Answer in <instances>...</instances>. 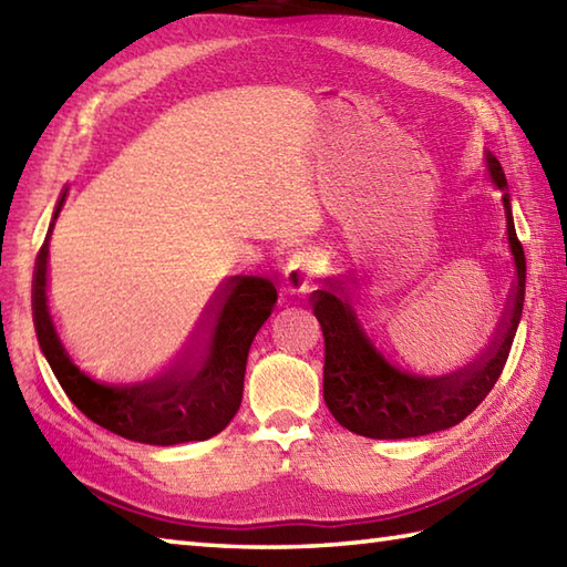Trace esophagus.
Instances as JSON below:
<instances>
[{
  "label": "esophagus",
  "instance_id": "1",
  "mask_svg": "<svg viewBox=\"0 0 567 567\" xmlns=\"http://www.w3.org/2000/svg\"><path fill=\"white\" fill-rule=\"evenodd\" d=\"M319 282V258L315 250L299 248L287 258L282 268L285 295H309Z\"/></svg>",
  "mask_w": 567,
  "mask_h": 567
}]
</instances>
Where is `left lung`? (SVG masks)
Wrapping results in <instances>:
<instances>
[{
    "label": "left lung",
    "instance_id": "obj_1",
    "mask_svg": "<svg viewBox=\"0 0 567 567\" xmlns=\"http://www.w3.org/2000/svg\"><path fill=\"white\" fill-rule=\"evenodd\" d=\"M487 175L489 183L504 192L502 202L507 214V238L516 280L495 341L475 363L445 375H426L402 363L388 336L368 321L351 280L336 277L327 290L311 297V309L321 323L323 346H327L323 400L333 419L358 436L412 439L451 429L475 412L502 375L516 327L522 321L526 258L522 240L514 231L507 179L492 153H487Z\"/></svg>",
    "mask_w": 567,
    "mask_h": 567
}]
</instances>
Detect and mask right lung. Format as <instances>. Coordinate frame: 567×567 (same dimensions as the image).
I'll return each mask as SVG.
<instances>
[{"mask_svg": "<svg viewBox=\"0 0 567 567\" xmlns=\"http://www.w3.org/2000/svg\"><path fill=\"white\" fill-rule=\"evenodd\" d=\"M63 202L65 192L53 219ZM51 228L35 260L33 321L48 365L72 404L116 436L151 445L204 441L224 431L244 396L248 348L275 309V285L256 275L228 277L175 368L151 382H112L72 358L55 329L45 292Z\"/></svg>", "mask_w": 567, "mask_h": 567, "instance_id": "obj_1", "label": "right lung"}]
</instances>
